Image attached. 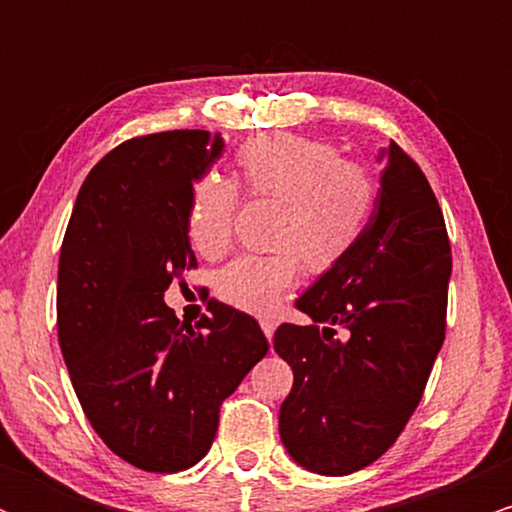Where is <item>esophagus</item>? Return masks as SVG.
Here are the masks:
<instances>
[{
    "label": "esophagus",
    "mask_w": 512,
    "mask_h": 512,
    "mask_svg": "<svg viewBox=\"0 0 512 512\" xmlns=\"http://www.w3.org/2000/svg\"><path fill=\"white\" fill-rule=\"evenodd\" d=\"M260 325H262V332H264V337H267V339H272V337H274V330H276V322H274V320H262Z\"/></svg>",
    "instance_id": "esophagus-1"
}]
</instances>
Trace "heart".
Masks as SVG:
<instances>
[{
	"label": "heart",
	"mask_w": 512,
	"mask_h": 512,
	"mask_svg": "<svg viewBox=\"0 0 512 512\" xmlns=\"http://www.w3.org/2000/svg\"><path fill=\"white\" fill-rule=\"evenodd\" d=\"M236 163L250 195L279 202L269 255H243L216 276L221 301L245 313L269 315L301 274L337 267L356 248L375 202L366 168L342 161L332 146L296 134H260L238 149ZM236 187L204 175L190 192L187 236L202 257H219L231 243Z\"/></svg>",
	"instance_id": "1"
}]
</instances>
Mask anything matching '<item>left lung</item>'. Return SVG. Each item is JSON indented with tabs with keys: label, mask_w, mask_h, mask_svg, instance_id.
Listing matches in <instances>:
<instances>
[{
	"label": "left lung",
	"mask_w": 512,
	"mask_h": 512,
	"mask_svg": "<svg viewBox=\"0 0 512 512\" xmlns=\"http://www.w3.org/2000/svg\"><path fill=\"white\" fill-rule=\"evenodd\" d=\"M356 248L298 298L308 327L281 325L293 370L279 409L293 462L344 477L378 460L419 404L445 339L450 240L426 175L395 142Z\"/></svg>",
	"instance_id": "8db88e82"
}]
</instances>
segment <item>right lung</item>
Returning a JSON list of instances; mask_svg holds the SVG:
<instances>
[{
	"instance_id": "right-lung-1",
	"label": "right lung",
	"mask_w": 512,
	"mask_h": 512,
	"mask_svg": "<svg viewBox=\"0 0 512 512\" xmlns=\"http://www.w3.org/2000/svg\"><path fill=\"white\" fill-rule=\"evenodd\" d=\"M223 149L204 129L129 139L88 173L64 233L57 334L69 378L93 431L144 472L202 460L221 402L269 351L248 313L214 301L187 327L163 301L197 267L190 192Z\"/></svg>"
}]
</instances>
